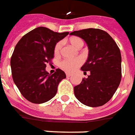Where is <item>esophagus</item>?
Here are the masks:
<instances>
[{
  "instance_id": "esophagus-1",
  "label": "esophagus",
  "mask_w": 135,
  "mask_h": 135,
  "mask_svg": "<svg viewBox=\"0 0 135 135\" xmlns=\"http://www.w3.org/2000/svg\"><path fill=\"white\" fill-rule=\"evenodd\" d=\"M71 75H72V74L70 73H66V76H67V77H70Z\"/></svg>"
}]
</instances>
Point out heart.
I'll return each instance as SVG.
<instances>
[{"mask_svg": "<svg viewBox=\"0 0 135 135\" xmlns=\"http://www.w3.org/2000/svg\"><path fill=\"white\" fill-rule=\"evenodd\" d=\"M69 42L73 46H74L76 49H78L79 46H83L84 42L82 39L78 37H72L69 40ZM62 44L61 42H58L56 44L54 49V55L58 56L60 53ZM82 64V60L80 58H75V59H65L62 60L60 62V67L64 70L67 72H72L74 70L76 69L78 66H80Z\"/></svg>", "mask_w": 135, "mask_h": 135, "instance_id": "heart-1", "label": "heart"}]
</instances>
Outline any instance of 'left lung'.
<instances>
[{
    "mask_svg": "<svg viewBox=\"0 0 135 135\" xmlns=\"http://www.w3.org/2000/svg\"><path fill=\"white\" fill-rule=\"evenodd\" d=\"M84 39L89 48L87 61L81 69L90 72L88 78L74 86V94L81 103L89 107L105 105L112 98L121 80V56L119 48L108 33L97 28L70 32Z\"/></svg>",
    "mask_w": 135,
    "mask_h": 135,
    "instance_id": "obj_1",
    "label": "left lung"
}]
</instances>
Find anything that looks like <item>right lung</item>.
Here are the masks:
<instances>
[{"label": "right lung", "mask_w": 135, "mask_h": 135, "mask_svg": "<svg viewBox=\"0 0 135 135\" xmlns=\"http://www.w3.org/2000/svg\"><path fill=\"white\" fill-rule=\"evenodd\" d=\"M68 33L39 27L25 34L16 45L11 57V74L21 94L30 103L50 100L57 94L60 81L66 78L62 70L58 68L51 75L46 67L54 58L56 44Z\"/></svg>", "instance_id": "obj_1"}]
</instances>
